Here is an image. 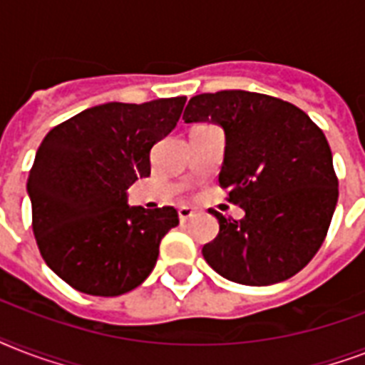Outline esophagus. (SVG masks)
Instances as JSON below:
<instances>
[{
  "instance_id": "esophagus-1",
  "label": "esophagus",
  "mask_w": 365,
  "mask_h": 365,
  "mask_svg": "<svg viewBox=\"0 0 365 365\" xmlns=\"http://www.w3.org/2000/svg\"><path fill=\"white\" fill-rule=\"evenodd\" d=\"M193 216H195V212L191 210V208H187V206H180V208H178V217H180V222L182 223H185Z\"/></svg>"
}]
</instances>
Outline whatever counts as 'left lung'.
<instances>
[{
  "mask_svg": "<svg viewBox=\"0 0 365 365\" xmlns=\"http://www.w3.org/2000/svg\"><path fill=\"white\" fill-rule=\"evenodd\" d=\"M183 119L223 126L220 185L246 212L233 220L210 210L220 233L202 248L206 263L246 286L294 277L322 246L339 197L324 132L297 106L248 91L193 96Z\"/></svg>",
  "mask_w": 365,
  "mask_h": 365,
  "instance_id": "1",
  "label": "left lung"
}]
</instances>
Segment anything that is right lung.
<instances>
[{
	"label": "right lung",
	"mask_w": 365,
	"mask_h": 365,
	"mask_svg": "<svg viewBox=\"0 0 365 365\" xmlns=\"http://www.w3.org/2000/svg\"><path fill=\"white\" fill-rule=\"evenodd\" d=\"M185 100L94 106L43 138L28 176L31 227L45 263L77 292L115 297L153 271L178 212L128 206L126 189L151 174V148Z\"/></svg>",
	"instance_id": "right-lung-1"
}]
</instances>
